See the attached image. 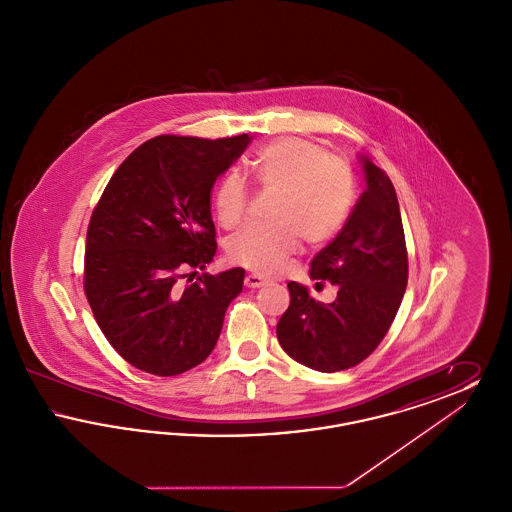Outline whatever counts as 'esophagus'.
<instances>
[{
  "label": "esophagus",
  "instance_id": "1",
  "mask_svg": "<svg viewBox=\"0 0 512 512\" xmlns=\"http://www.w3.org/2000/svg\"><path fill=\"white\" fill-rule=\"evenodd\" d=\"M267 284V278L265 276H261V274H247L245 276V286L247 288H261V286H265Z\"/></svg>",
  "mask_w": 512,
  "mask_h": 512
}]
</instances>
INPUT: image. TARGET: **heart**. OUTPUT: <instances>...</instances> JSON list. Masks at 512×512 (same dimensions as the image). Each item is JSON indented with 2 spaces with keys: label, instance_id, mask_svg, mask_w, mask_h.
I'll use <instances>...</instances> for the list:
<instances>
[{
  "label": "heart",
  "instance_id": "heart-1",
  "mask_svg": "<svg viewBox=\"0 0 512 512\" xmlns=\"http://www.w3.org/2000/svg\"><path fill=\"white\" fill-rule=\"evenodd\" d=\"M255 182L278 190L267 226H249L234 234L228 257L259 274H276L299 251L301 240L322 245L338 236L355 201V176L349 161L324 151L317 142L280 136L261 147L249 163ZM249 190L236 172L226 174L215 190L220 226L234 230L244 224Z\"/></svg>",
  "mask_w": 512,
  "mask_h": 512
}]
</instances>
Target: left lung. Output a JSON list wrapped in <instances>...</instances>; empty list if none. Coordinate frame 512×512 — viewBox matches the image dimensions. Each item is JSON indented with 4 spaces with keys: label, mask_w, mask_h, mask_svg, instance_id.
<instances>
[{
    "label": "left lung",
    "mask_w": 512,
    "mask_h": 512,
    "mask_svg": "<svg viewBox=\"0 0 512 512\" xmlns=\"http://www.w3.org/2000/svg\"><path fill=\"white\" fill-rule=\"evenodd\" d=\"M365 192L340 234L311 261V278L338 286L332 303L290 282V307L276 326L293 361L320 372L359 365L380 345L397 315L409 278L405 232L390 176L368 157Z\"/></svg>",
    "instance_id": "obj_1"
}]
</instances>
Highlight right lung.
<instances>
[{
    "label": "right lung",
    "instance_id": "add662e5",
    "mask_svg": "<svg viewBox=\"0 0 512 512\" xmlns=\"http://www.w3.org/2000/svg\"><path fill=\"white\" fill-rule=\"evenodd\" d=\"M249 142L163 134L134 149L105 186L86 234L84 292L126 363L176 376L215 349L245 270L189 282L217 253L213 184Z\"/></svg>",
    "mask_w": 512,
    "mask_h": 512
}]
</instances>
